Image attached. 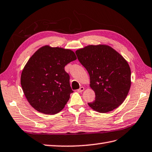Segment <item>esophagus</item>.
<instances>
[{
  "instance_id": "esophagus-1",
  "label": "esophagus",
  "mask_w": 152,
  "mask_h": 152,
  "mask_svg": "<svg viewBox=\"0 0 152 152\" xmlns=\"http://www.w3.org/2000/svg\"><path fill=\"white\" fill-rule=\"evenodd\" d=\"M84 90H85V88H84L83 86H81V87L79 88V89L77 90V92H83Z\"/></svg>"
}]
</instances>
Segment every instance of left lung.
<instances>
[{"label":"left lung","mask_w":152,"mask_h":152,"mask_svg":"<svg viewBox=\"0 0 152 152\" xmlns=\"http://www.w3.org/2000/svg\"><path fill=\"white\" fill-rule=\"evenodd\" d=\"M90 75V86L96 94L88 103L94 110L107 113L118 107L131 87V69L124 57L107 45H90L75 51Z\"/></svg>","instance_id":"8db88e82"}]
</instances>
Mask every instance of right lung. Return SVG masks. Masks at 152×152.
Returning a JSON list of instances; mask_svg holds the SVG:
<instances>
[{"instance_id":"1","label":"right lung","mask_w":152,"mask_h":152,"mask_svg":"<svg viewBox=\"0 0 152 152\" xmlns=\"http://www.w3.org/2000/svg\"><path fill=\"white\" fill-rule=\"evenodd\" d=\"M76 59L73 50L58 47L45 45L34 53L21 76L23 91L34 109L45 114L64 109L73 92L64 67Z\"/></svg>"}]
</instances>
